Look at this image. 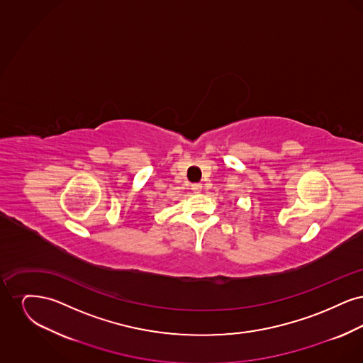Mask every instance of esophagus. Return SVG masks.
<instances>
[{"mask_svg": "<svg viewBox=\"0 0 363 363\" xmlns=\"http://www.w3.org/2000/svg\"><path fill=\"white\" fill-rule=\"evenodd\" d=\"M191 190H193L194 193H201V191H203V185H201V184H193V185H191Z\"/></svg>", "mask_w": 363, "mask_h": 363, "instance_id": "1", "label": "esophagus"}]
</instances>
